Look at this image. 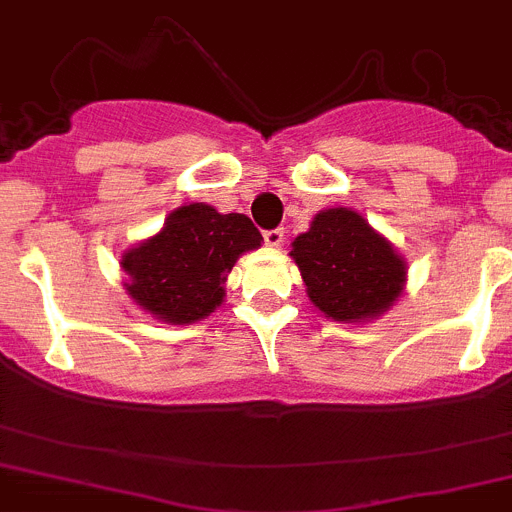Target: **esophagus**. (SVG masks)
<instances>
[{
    "label": "esophagus",
    "mask_w": 512,
    "mask_h": 512,
    "mask_svg": "<svg viewBox=\"0 0 512 512\" xmlns=\"http://www.w3.org/2000/svg\"><path fill=\"white\" fill-rule=\"evenodd\" d=\"M264 241L266 246L279 248L284 243V228H271V231H264Z\"/></svg>",
    "instance_id": "obj_1"
}]
</instances>
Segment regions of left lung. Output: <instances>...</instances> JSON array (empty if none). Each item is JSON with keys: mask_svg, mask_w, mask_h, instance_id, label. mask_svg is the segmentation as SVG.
Segmentation results:
<instances>
[{"mask_svg": "<svg viewBox=\"0 0 512 512\" xmlns=\"http://www.w3.org/2000/svg\"><path fill=\"white\" fill-rule=\"evenodd\" d=\"M289 256L311 304L334 321L377 319L405 291V259L352 208L316 213Z\"/></svg>", "mask_w": 512, "mask_h": 512, "instance_id": "obj_1", "label": "left lung"}]
</instances>
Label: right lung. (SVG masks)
<instances>
[{"mask_svg":"<svg viewBox=\"0 0 512 512\" xmlns=\"http://www.w3.org/2000/svg\"><path fill=\"white\" fill-rule=\"evenodd\" d=\"M261 241L243 213H218L206 203L180 206L155 236L123 253L125 291L165 324H196L223 304L233 264Z\"/></svg>","mask_w":512,"mask_h":512,"instance_id":"add662e5","label":"right lung"}]
</instances>
